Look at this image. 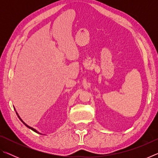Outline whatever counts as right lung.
I'll return each mask as SVG.
<instances>
[{
	"instance_id": "obj_1",
	"label": "right lung",
	"mask_w": 158,
	"mask_h": 158,
	"mask_svg": "<svg viewBox=\"0 0 158 158\" xmlns=\"http://www.w3.org/2000/svg\"><path fill=\"white\" fill-rule=\"evenodd\" d=\"M14 109H15V108H14ZM16 113H17V116H18V117H19V119L21 120V122H22V123H23V124H24V125H26V127H28V128H29V129H31V130H33V131H34V132H36V133H38V134H41L40 132H38V131H37V130H35V129H34V128H33V127H30V126H29V125H28L27 124H26V123H25L23 121V120L21 118H20V116H19V114H17V111H16ZM41 135H42V134H41Z\"/></svg>"
}]
</instances>
